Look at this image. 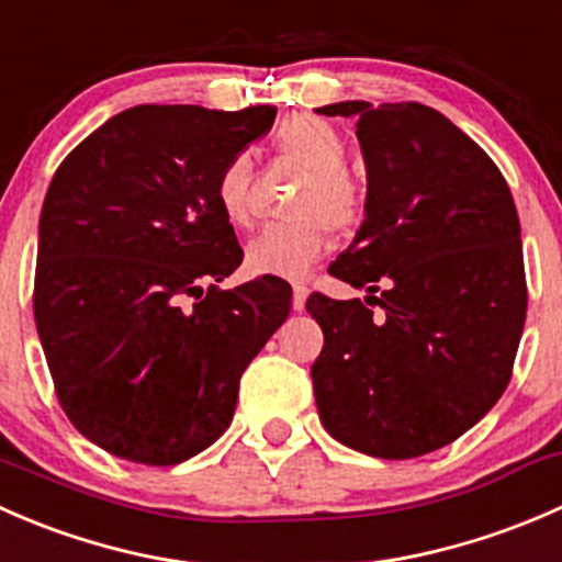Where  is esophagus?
<instances>
[{
	"instance_id": "34e87169",
	"label": "esophagus",
	"mask_w": 562,
	"mask_h": 562,
	"mask_svg": "<svg viewBox=\"0 0 562 562\" xmlns=\"http://www.w3.org/2000/svg\"><path fill=\"white\" fill-rule=\"evenodd\" d=\"M293 310H296V313H302L304 310V304H307V288L304 285H293Z\"/></svg>"
}]
</instances>
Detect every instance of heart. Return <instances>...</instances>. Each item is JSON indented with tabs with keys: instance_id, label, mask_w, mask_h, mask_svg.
<instances>
[{
	"instance_id": "heart-1",
	"label": "heart",
	"mask_w": 562,
	"mask_h": 562,
	"mask_svg": "<svg viewBox=\"0 0 562 562\" xmlns=\"http://www.w3.org/2000/svg\"><path fill=\"white\" fill-rule=\"evenodd\" d=\"M277 151L307 171L293 198L296 220L269 225L249 239L245 263L252 274L304 277L328 245L326 231H350L364 212L361 184L348 173V144L337 127L317 116H293L277 133ZM255 166L247 151L231 157L217 176V203L231 225L252 217Z\"/></svg>"
}]
</instances>
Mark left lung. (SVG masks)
Returning <instances> with one entry per match:
<instances>
[{
	"label": "left lung",
	"instance_id": "obj_1",
	"mask_svg": "<svg viewBox=\"0 0 562 562\" xmlns=\"http://www.w3.org/2000/svg\"><path fill=\"white\" fill-rule=\"evenodd\" d=\"M317 113L359 119L367 162L364 223L328 274L383 310L307 299L323 328L317 413L361 454H429L512 381L527 313L517 206L490 155L435 108L348 100Z\"/></svg>",
	"mask_w": 562,
	"mask_h": 562
}]
</instances>
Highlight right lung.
Listing matches in <instances>:
<instances>
[{
    "instance_id": "add662e5",
    "label": "right lung",
    "mask_w": 562,
    "mask_h": 562,
    "mask_svg": "<svg viewBox=\"0 0 562 562\" xmlns=\"http://www.w3.org/2000/svg\"><path fill=\"white\" fill-rule=\"evenodd\" d=\"M274 116V105H135L50 179L37 334L61 411L108 454L162 468L212 446L241 372L291 313L277 277L217 288L245 258L217 176Z\"/></svg>"
}]
</instances>
